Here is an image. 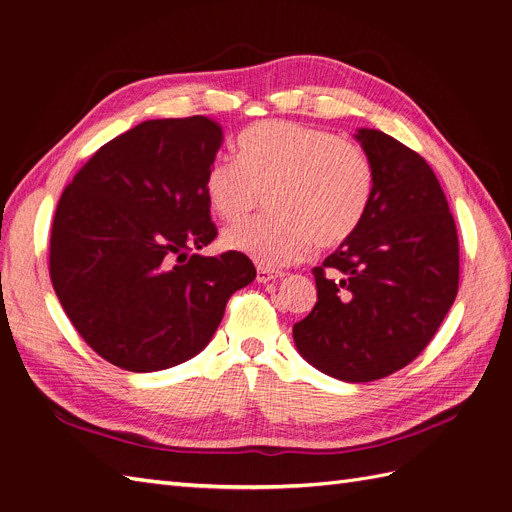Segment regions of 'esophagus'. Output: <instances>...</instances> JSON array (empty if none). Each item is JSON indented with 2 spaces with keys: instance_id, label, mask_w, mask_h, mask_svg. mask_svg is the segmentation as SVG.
Returning <instances> with one entry per match:
<instances>
[{
  "instance_id": "esophagus-1",
  "label": "esophagus",
  "mask_w": 512,
  "mask_h": 512,
  "mask_svg": "<svg viewBox=\"0 0 512 512\" xmlns=\"http://www.w3.org/2000/svg\"><path fill=\"white\" fill-rule=\"evenodd\" d=\"M277 277H282V271H275V269H271V267L258 265V269H256V280H258L260 284H267V282H271V280H277Z\"/></svg>"
}]
</instances>
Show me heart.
I'll list each match as a JSON object with an SVG mask.
<instances>
[{"instance_id": "b5f03b06", "label": "heart", "mask_w": 512, "mask_h": 512, "mask_svg": "<svg viewBox=\"0 0 512 512\" xmlns=\"http://www.w3.org/2000/svg\"><path fill=\"white\" fill-rule=\"evenodd\" d=\"M374 190L365 153L327 130L294 121H260L239 138V160L218 156L205 179L211 209L237 222L267 192L271 215L224 230L228 250L282 267L314 243L331 250L361 226Z\"/></svg>"}]
</instances>
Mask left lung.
<instances>
[{"label": "left lung", "instance_id": "8db88e82", "mask_svg": "<svg viewBox=\"0 0 512 512\" xmlns=\"http://www.w3.org/2000/svg\"><path fill=\"white\" fill-rule=\"evenodd\" d=\"M374 190L354 235L314 267L318 301L292 327L307 363L344 382L395 374L421 354L459 286L457 226L416 151L359 130Z\"/></svg>", "mask_w": 512, "mask_h": 512}]
</instances>
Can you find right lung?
<instances>
[{
    "instance_id": "obj_1",
    "label": "right lung",
    "mask_w": 512,
    "mask_h": 512,
    "mask_svg": "<svg viewBox=\"0 0 512 512\" xmlns=\"http://www.w3.org/2000/svg\"><path fill=\"white\" fill-rule=\"evenodd\" d=\"M222 138L203 115L143 121L102 145L61 194L51 282L108 363L158 371L192 359L230 294L256 277L241 252L194 254L218 237L205 179Z\"/></svg>"
}]
</instances>
